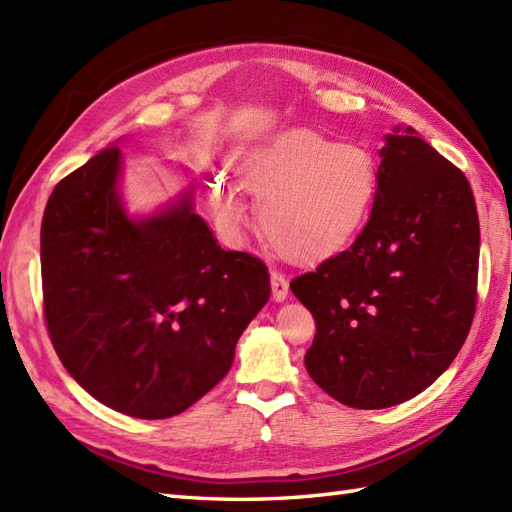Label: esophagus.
Here are the masks:
<instances>
[{"label": "esophagus", "mask_w": 512, "mask_h": 512, "mask_svg": "<svg viewBox=\"0 0 512 512\" xmlns=\"http://www.w3.org/2000/svg\"><path fill=\"white\" fill-rule=\"evenodd\" d=\"M270 287H272V298L277 300V303H283L287 298V292H290V283H287L285 274L279 270H272L270 272Z\"/></svg>", "instance_id": "1"}]
</instances>
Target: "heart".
Listing matches in <instances>:
<instances>
[{
    "instance_id": "b5f03b06",
    "label": "heart",
    "mask_w": 512,
    "mask_h": 512,
    "mask_svg": "<svg viewBox=\"0 0 512 512\" xmlns=\"http://www.w3.org/2000/svg\"><path fill=\"white\" fill-rule=\"evenodd\" d=\"M231 166L242 186L261 199L259 225L266 238L298 257L342 240L363 216L376 183L368 151L311 131H294L266 147L242 151ZM209 203L222 231H242L246 207L227 179H212Z\"/></svg>"
}]
</instances>
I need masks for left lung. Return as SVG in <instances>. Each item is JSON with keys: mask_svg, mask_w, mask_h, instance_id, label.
<instances>
[{"mask_svg": "<svg viewBox=\"0 0 512 512\" xmlns=\"http://www.w3.org/2000/svg\"><path fill=\"white\" fill-rule=\"evenodd\" d=\"M368 222L290 287L316 320L313 383L352 409H387L450 368L476 311L480 225L469 181L415 134L385 136Z\"/></svg>", "mask_w": 512, "mask_h": 512, "instance_id": "1", "label": "left lung"}]
</instances>
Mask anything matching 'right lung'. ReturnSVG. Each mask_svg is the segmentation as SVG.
Returning <instances> with one entry per match:
<instances>
[{"label":"right lung","mask_w":512,"mask_h":512,"mask_svg":"<svg viewBox=\"0 0 512 512\" xmlns=\"http://www.w3.org/2000/svg\"><path fill=\"white\" fill-rule=\"evenodd\" d=\"M110 149L64 177L41 227L45 322L77 385L110 409L179 415L231 370L235 344L270 298L264 261L222 251L194 212V186L129 216Z\"/></svg>","instance_id":"1"}]
</instances>
